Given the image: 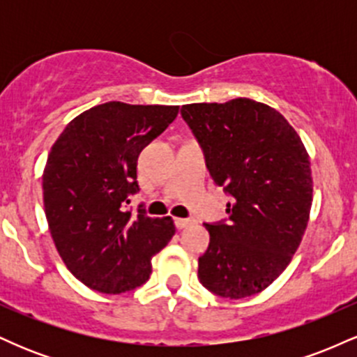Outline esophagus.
I'll use <instances>...</instances> for the list:
<instances>
[{"label": "esophagus", "instance_id": "1", "mask_svg": "<svg viewBox=\"0 0 357 357\" xmlns=\"http://www.w3.org/2000/svg\"><path fill=\"white\" fill-rule=\"evenodd\" d=\"M191 223H192V220H190V218H176V220H174L176 228H179V230H183V228L190 227Z\"/></svg>", "mask_w": 357, "mask_h": 357}]
</instances>
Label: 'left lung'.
<instances>
[{"instance_id": "left-lung-1", "label": "left lung", "mask_w": 357, "mask_h": 357, "mask_svg": "<svg viewBox=\"0 0 357 357\" xmlns=\"http://www.w3.org/2000/svg\"><path fill=\"white\" fill-rule=\"evenodd\" d=\"M181 116L213 181L233 198L227 223H204L210 245L198 261L199 282L225 298L255 296L284 272L304 236L309 154L287 119L261 102L188 104Z\"/></svg>"}]
</instances>
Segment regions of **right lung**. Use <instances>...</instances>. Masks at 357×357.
<instances>
[{"instance_id":"1","label":"right lung","mask_w":357,"mask_h":357,"mask_svg":"<svg viewBox=\"0 0 357 357\" xmlns=\"http://www.w3.org/2000/svg\"><path fill=\"white\" fill-rule=\"evenodd\" d=\"M178 105L105 102L68 122L43 169V204L56 252L89 289L122 294L146 284L169 243L171 216L126 210L139 191L137 158L178 116Z\"/></svg>"}]
</instances>
